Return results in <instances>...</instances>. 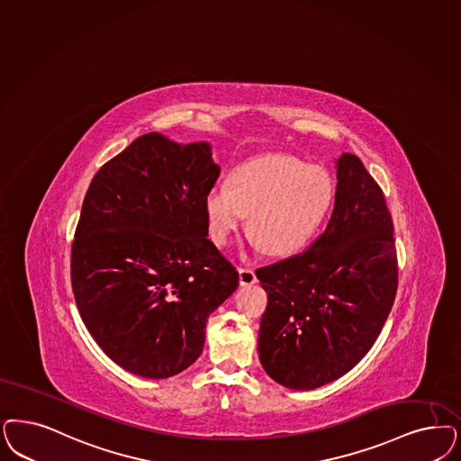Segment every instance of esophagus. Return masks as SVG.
Instances as JSON below:
<instances>
[{"label":"esophagus","mask_w":461,"mask_h":461,"mask_svg":"<svg viewBox=\"0 0 461 461\" xmlns=\"http://www.w3.org/2000/svg\"><path fill=\"white\" fill-rule=\"evenodd\" d=\"M239 276L241 286H252L257 283V276H255V270L252 267H240Z\"/></svg>","instance_id":"obj_1"}]
</instances>
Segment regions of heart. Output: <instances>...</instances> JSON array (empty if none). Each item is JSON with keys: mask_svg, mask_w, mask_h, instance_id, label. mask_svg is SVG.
Masks as SVG:
<instances>
[{"mask_svg": "<svg viewBox=\"0 0 461 461\" xmlns=\"http://www.w3.org/2000/svg\"><path fill=\"white\" fill-rule=\"evenodd\" d=\"M334 199V182L317 165L287 155L250 159L216 182L204 197L209 237L228 243L249 214V231L267 254L300 249L313 235Z\"/></svg>", "mask_w": 461, "mask_h": 461, "instance_id": "obj_1", "label": "heart"}]
</instances>
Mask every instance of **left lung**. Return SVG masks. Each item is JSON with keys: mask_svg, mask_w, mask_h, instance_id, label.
<instances>
[{"mask_svg": "<svg viewBox=\"0 0 461 461\" xmlns=\"http://www.w3.org/2000/svg\"><path fill=\"white\" fill-rule=\"evenodd\" d=\"M325 231L304 252L257 269L267 291L258 357L293 390L344 376L373 348L398 286L393 222L384 195L356 155L335 161Z\"/></svg>", "mask_w": 461, "mask_h": 461, "instance_id": "1", "label": "left lung"}]
</instances>
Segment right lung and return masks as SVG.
<instances>
[{"mask_svg":"<svg viewBox=\"0 0 461 461\" xmlns=\"http://www.w3.org/2000/svg\"><path fill=\"white\" fill-rule=\"evenodd\" d=\"M211 146L159 132L96 172L71 247L81 320L113 363L170 378L201 356L209 315L239 272L207 239L204 197L220 176Z\"/></svg>","mask_w":461,"mask_h":461,"instance_id":"1","label":"right lung"}]
</instances>
